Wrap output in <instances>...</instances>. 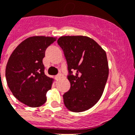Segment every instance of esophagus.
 <instances>
[{
  "instance_id": "34e87169",
  "label": "esophagus",
  "mask_w": 135,
  "mask_h": 135,
  "mask_svg": "<svg viewBox=\"0 0 135 135\" xmlns=\"http://www.w3.org/2000/svg\"><path fill=\"white\" fill-rule=\"evenodd\" d=\"M61 76V74H57V75H56V76H55V79H59Z\"/></svg>"
}]
</instances>
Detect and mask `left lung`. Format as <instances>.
I'll list each match as a JSON object with an SVG mask.
<instances>
[{
	"label": "left lung",
	"mask_w": 135,
	"mask_h": 135,
	"mask_svg": "<svg viewBox=\"0 0 135 135\" xmlns=\"http://www.w3.org/2000/svg\"><path fill=\"white\" fill-rule=\"evenodd\" d=\"M57 43L67 61L70 83V90L63 95L65 107L73 112L90 109L102 96L108 79L106 52L86 36H63Z\"/></svg>",
	"instance_id": "8db88e82"
}]
</instances>
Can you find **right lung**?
<instances>
[{
  "mask_svg": "<svg viewBox=\"0 0 135 135\" xmlns=\"http://www.w3.org/2000/svg\"><path fill=\"white\" fill-rule=\"evenodd\" d=\"M52 37L33 36L20 44L8 60L5 76L8 87L20 102L31 107L41 106L53 79L44 73L45 52L56 41Z\"/></svg>",
  "mask_w": 135,
  "mask_h": 135,
  "instance_id": "right-lung-1",
  "label": "right lung"
}]
</instances>
